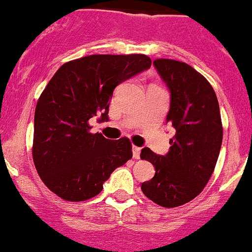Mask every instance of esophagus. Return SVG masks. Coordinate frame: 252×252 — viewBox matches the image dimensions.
Returning a JSON list of instances; mask_svg holds the SVG:
<instances>
[{"label": "esophagus", "mask_w": 252, "mask_h": 252, "mask_svg": "<svg viewBox=\"0 0 252 252\" xmlns=\"http://www.w3.org/2000/svg\"><path fill=\"white\" fill-rule=\"evenodd\" d=\"M133 158H139V154H141V149L137 147V146H133Z\"/></svg>", "instance_id": "34e87169"}]
</instances>
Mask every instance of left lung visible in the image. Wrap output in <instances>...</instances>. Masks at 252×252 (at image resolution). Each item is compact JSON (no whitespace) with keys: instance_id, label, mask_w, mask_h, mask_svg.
I'll list each match as a JSON object with an SVG mask.
<instances>
[{"instance_id":"1","label":"left lung","mask_w":252,"mask_h":252,"mask_svg":"<svg viewBox=\"0 0 252 252\" xmlns=\"http://www.w3.org/2000/svg\"><path fill=\"white\" fill-rule=\"evenodd\" d=\"M154 65L170 90L166 122L175 134L165 156L149 147L141 151V158L156 170L141 189L162 208H177L193 200L208 185L220 152L223 124L214 88L202 74L172 59H156Z\"/></svg>"}]
</instances>
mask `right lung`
<instances>
[{
    "mask_svg": "<svg viewBox=\"0 0 252 252\" xmlns=\"http://www.w3.org/2000/svg\"><path fill=\"white\" fill-rule=\"evenodd\" d=\"M151 66L142 54L90 55L67 61L37 101L32 155L46 187L63 200L86 201L118 166L132 158L126 137L91 133L90 119L107 120L114 88Z\"/></svg>",
    "mask_w": 252,
    "mask_h": 252,
    "instance_id": "add662e5",
    "label": "right lung"
}]
</instances>
